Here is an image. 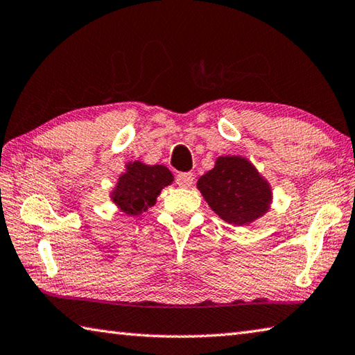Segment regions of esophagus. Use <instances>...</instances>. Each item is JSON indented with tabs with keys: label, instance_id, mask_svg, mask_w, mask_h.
Here are the masks:
<instances>
[{
	"label": "esophagus",
	"instance_id": "obj_1",
	"mask_svg": "<svg viewBox=\"0 0 355 355\" xmlns=\"http://www.w3.org/2000/svg\"><path fill=\"white\" fill-rule=\"evenodd\" d=\"M194 183V173L192 172H180L177 175V184L182 188H191Z\"/></svg>",
	"mask_w": 355,
	"mask_h": 355
}]
</instances>
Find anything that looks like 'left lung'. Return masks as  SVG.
<instances>
[{
  "label": "left lung",
  "instance_id": "8db88e82",
  "mask_svg": "<svg viewBox=\"0 0 355 355\" xmlns=\"http://www.w3.org/2000/svg\"><path fill=\"white\" fill-rule=\"evenodd\" d=\"M197 188L222 220L248 225L272 203V188L243 157H218L216 166L198 178Z\"/></svg>",
  "mask_w": 355,
  "mask_h": 355
}]
</instances>
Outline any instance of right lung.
Segmentation results:
<instances>
[{
	"instance_id": "obj_1",
	"label": "right lung",
	"mask_w": 355,
	"mask_h": 355,
	"mask_svg": "<svg viewBox=\"0 0 355 355\" xmlns=\"http://www.w3.org/2000/svg\"><path fill=\"white\" fill-rule=\"evenodd\" d=\"M173 182L172 172L163 164L147 166L141 161L125 164L112 192V200L127 216H139L157 203L161 189Z\"/></svg>"
}]
</instances>
